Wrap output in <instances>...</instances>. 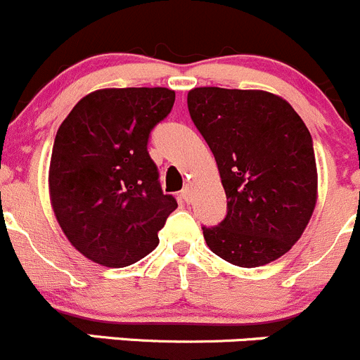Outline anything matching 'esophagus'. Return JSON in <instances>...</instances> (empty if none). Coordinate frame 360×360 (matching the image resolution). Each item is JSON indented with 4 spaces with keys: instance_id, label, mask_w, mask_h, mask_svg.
<instances>
[{
    "instance_id": "obj_1",
    "label": "esophagus",
    "mask_w": 360,
    "mask_h": 360,
    "mask_svg": "<svg viewBox=\"0 0 360 360\" xmlns=\"http://www.w3.org/2000/svg\"><path fill=\"white\" fill-rule=\"evenodd\" d=\"M181 198H184V201L185 202H191V199H192V191H191V187H185L184 191H181Z\"/></svg>"
}]
</instances>
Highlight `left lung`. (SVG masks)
<instances>
[{
  "label": "left lung",
  "instance_id": "8db88e82",
  "mask_svg": "<svg viewBox=\"0 0 360 360\" xmlns=\"http://www.w3.org/2000/svg\"><path fill=\"white\" fill-rule=\"evenodd\" d=\"M187 105L227 198L220 226L202 227L206 245L240 268L276 261L300 240L316 205L308 127L289 101L259 89L195 87Z\"/></svg>",
  "mask_w": 360,
  "mask_h": 360
}]
</instances>
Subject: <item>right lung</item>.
Segmentation results:
<instances>
[{"mask_svg": "<svg viewBox=\"0 0 360 360\" xmlns=\"http://www.w3.org/2000/svg\"><path fill=\"white\" fill-rule=\"evenodd\" d=\"M173 103L175 91L166 87L98 89L59 126L51 205L64 236L89 261L124 268L159 245L158 233L179 205L162 194L147 143Z\"/></svg>", "mask_w": 360, "mask_h": 360, "instance_id": "1", "label": "right lung"}]
</instances>
